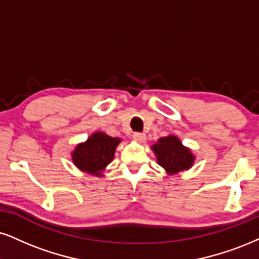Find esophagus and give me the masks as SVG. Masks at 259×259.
Instances as JSON below:
<instances>
[{"label":"esophagus","mask_w":259,"mask_h":259,"mask_svg":"<svg viewBox=\"0 0 259 259\" xmlns=\"http://www.w3.org/2000/svg\"><path fill=\"white\" fill-rule=\"evenodd\" d=\"M133 138H135V140H137V142H139V143H144L145 140H146V136L144 135V133L136 132L135 135H133Z\"/></svg>","instance_id":"esophagus-1"}]
</instances>
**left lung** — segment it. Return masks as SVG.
I'll return each instance as SVG.
<instances>
[{
	"instance_id": "8db88e82",
	"label": "left lung",
	"mask_w": 259,
	"mask_h": 259,
	"mask_svg": "<svg viewBox=\"0 0 259 259\" xmlns=\"http://www.w3.org/2000/svg\"><path fill=\"white\" fill-rule=\"evenodd\" d=\"M151 149L157 158V163L169 175L187 170L193 165V154L175 136L162 137L151 146Z\"/></svg>"
}]
</instances>
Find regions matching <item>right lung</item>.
I'll return each mask as SVG.
<instances>
[{"label": "right lung", "instance_id": "1", "mask_svg": "<svg viewBox=\"0 0 259 259\" xmlns=\"http://www.w3.org/2000/svg\"><path fill=\"white\" fill-rule=\"evenodd\" d=\"M120 142V138H113L103 132H95L85 143L76 145L72 152L73 163L81 171L102 177L105 167L113 161Z\"/></svg>", "mask_w": 259, "mask_h": 259}]
</instances>
